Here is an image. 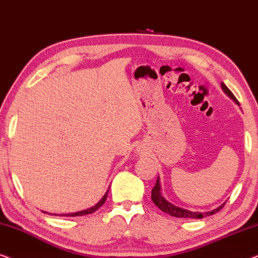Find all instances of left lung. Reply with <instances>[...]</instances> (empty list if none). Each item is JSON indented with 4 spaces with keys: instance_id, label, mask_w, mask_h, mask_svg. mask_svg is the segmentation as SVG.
I'll return each mask as SVG.
<instances>
[{
    "instance_id": "1",
    "label": "left lung",
    "mask_w": 258,
    "mask_h": 258,
    "mask_svg": "<svg viewBox=\"0 0 258 258\" xmlns=\"http://www.w3.org/2000/svg\"><path fill=\"white\" fill-rule=\"evenodd\" d=\"M222 86L223 91L226 92L228 96H229L231 99H233L235 103L238 104V100L235 98V96L233 94V92L230 91L229 89L227 88L226 85L221 84ZM161 188H160V181H159V177L157 180V182H155V186L153 187V189H152V201L154 202V205L158 207V208H160L162 212H165L168 214L170 216H174V217H182V219H202V217L205 216H209V215H213V214H216L217 212H220L221 209L223 208V206L226 205V203H223L222 206H220L219 208L212 210V212H207V213H200V212H190V210H187V209H182L180 208V207H176V206H173L172 203H169L168 201H166L164 198H162L161 195Z\"/></svg>"
}]
</instances>
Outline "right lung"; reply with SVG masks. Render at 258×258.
<instances>
[{
	"label": "right lung",
	"instance_id": "1",
	"mask_svg": "<svg viewBox=\"0 0 258 258\" xmlns=\"http://www.w3.org/2000/svg\"><path fill=\"white\" fill-rule=\"evenodd\" d=\"M107 194H108V190L106 191V193H105V195L103 197V199H101V200L97 203L96 206H93L92 208H90V209H86V210H82V212H78V213H72V214H64V216H83V215H88V214H92V213H94L96 212V210L98 209V208H100L101 206L104 205V202L106 201V198H107ZM56 215V214H55ZM60 216H63V215H60Z\"/></svg>",
	"mask_w": 258,
	"mask_h": 258
}]
</instances>
